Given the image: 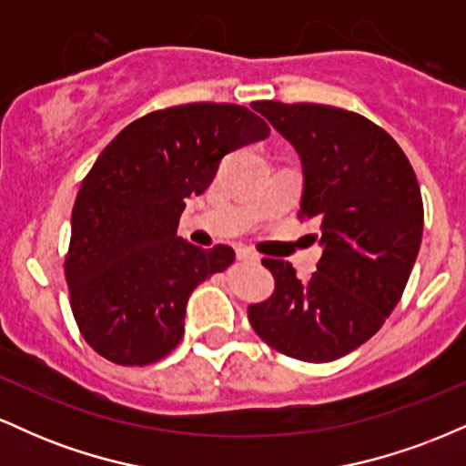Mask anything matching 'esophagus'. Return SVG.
<instances>
[{
	"mask_svg": "<svg viewBox=\"0 0 466 466\" xmlns=\"http://www.w3.org/2000/svg\"><path fill=\"white\" fill-rule=\"evenodd\" d=\"M237 258L238 260H248V263H258V260H260V256L258 254H256V251H251V249H238L237 251Z\"/></svg>",
	"mask_w": 466,
	"mask_h": 466,
	"instance_id": "1",
	"label": "esophagus"
}]
</instances>
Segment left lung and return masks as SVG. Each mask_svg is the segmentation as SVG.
Segmentation results:
<instances>
[{
    "instance_id": "left-lung-1",
    "label": "left lung",
    "mask_w": 466,
    "mask_h": 466,
    "mask_svg": "<svg viewBox=\"0 0 466 466\" xmlns=\"http://www.w3.org/2000/svg\"><path fill=\"white\" fill-rule=\"evenodd\" d=\"M300 155V221H315L318 271L300 280L285 260L263 258L274 293L249 304L251 329L293 360L349 355L381 329L403 296L422 238V197L392 136L355 111L278 100L254 103Z\"/></svg>"
}]
</instances>
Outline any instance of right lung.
Returning <instances> with one entry per match:
<instances>
[{"mask_svg": "<svg viewBox=\"0 0 466 466\" xmlns=\"http://www.w3.org/2000/svg\"><path fill=\"white\" fill-rule=\"evenodd\" d=\"M267 136L248 106L190 103L137 117L106 144L80 184L66 254L69 307L100 357L148 366L179 344L192 289L234 260L228 245L177 237L186 199L229 151Z\"/></svg>", "mask_w": 466, "mask_h": 466, "instance_id": "obj_1", "label": "right lung"}]
</instances>
